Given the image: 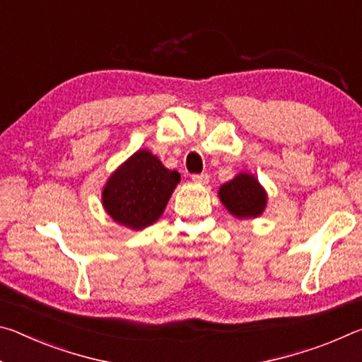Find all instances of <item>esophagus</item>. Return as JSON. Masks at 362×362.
I'll use <instances>...</instances> for the list:
<instances>
[{
  "label": "esophagus",
  "mask_w": 362,
  "mask_h": 362,
  "mask_svg": "<svg viewBox=\"0 0 362 362\" xmlns=\"http://www.w3.org/2000/svg\"><path fill=\"white\" fill-rule=\"evenodd\" d=\"M192 179H193V182L203 183V185H204V183L209 182V175H207V174H194Z\"/></svg>",
  "instance_id": "obj_1"
}]
</instances>
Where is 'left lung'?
I'll list each match as a JSON object with an SVG mask.
<instances>
[{
	"mask_svg": "<svg viewBox=\"0 0 362 362\" xmlns=\"http://www.w3.org/2000/svg\"><path fill=\"white\" fill-rule=\"evenodd\" d=\"M218 198L230 214L238 218L259 217L267 207V193L252 174L243 173L223 183Z\"/></svg>",
	"mask_w": 362,
	"mask_h": 362,
	"instance_id": "8db88e82",
	"label": "left lung"
}]
</instances>
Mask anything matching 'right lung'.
Listing matches in <instances>:
<instances>
[{"mask_svg": "<svg viewBox=\"0 0 362 362\" xmlns=\"http://www.w3.org/2000/svg\"><path fill=\"white\" fill-rule=\"evenodd\" d=\"M180 174L163 166L148 150H139L110 175L102 203L110 217L131 230H144L161 217Z\"/></svg>", "mask_w": 362, "mask_h": 362, "instance_id": "right-lung-1", "label": "right lung"}]
</instances>
